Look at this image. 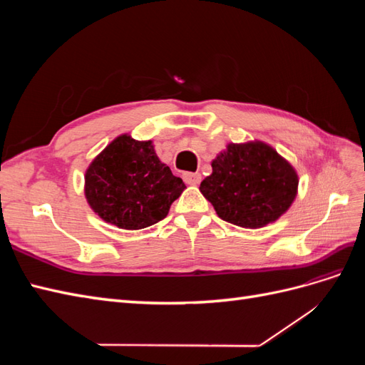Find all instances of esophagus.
<instances>
[{"label": "esophagus", "instance_id": "1", "mask_svg": "<svg viewBox=\"0 0 365 365\" xmlns=\"http://www.w3.org/2000/svg\"><path fill=\"white\" fill-rule=\"evenodd\" d=\"M182 178L187 184H200L201 180H202V176H201L200 172H185L182 175Z\"/></svg>", "mask_w": 365, "mask_h": 365}]
</instances>
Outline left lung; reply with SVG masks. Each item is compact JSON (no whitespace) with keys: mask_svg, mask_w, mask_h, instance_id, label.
Returning <instances> with one entry per match:
<instances>
[{"mask_svg":"<svg viewBox=\"0 0 365 365\" xmlns=\"http://www.w3.org/2000/svg\"><path fill=\"white\" fill-rule=\"evenodd\" d=\"M200 190L220 219L259 228L279 219L292 204L298 178L292 165L263 143L231 145L212 163Z\"/></svg>","mask_w":365,"mask_h":365,"instance_id":"obj_1","label":"left lung"}]
</instances>
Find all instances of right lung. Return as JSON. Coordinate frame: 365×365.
Returning <instances> with one entry per match:
<instances>
[{
	"mask_svg": "<svg viewBox=\"0 0 365 365\" xmlns=\"http://www.w3.org/2000/svg\"><path fill=\"white\" fill-rule=\"evenodd\" d=\"M185 184L163 164L150 141L120 135L98 155L85 175V196L109 224L141 230L169 213Z\"/></svg>",
	"mask_w": 365,
	"mask_h": 365,
	"instance_id": "add662e5",
	"label": "right lung"
}]
</instances>
